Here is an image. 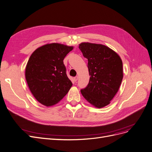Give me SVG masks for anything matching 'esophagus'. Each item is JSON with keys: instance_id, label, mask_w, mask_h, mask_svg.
<instances>
[{"instance_id": "obj_1", "label": "esophagus", "mask_w": 152, "mask_h": 152, "mask_svg": "<svg viewBox=\"0 0 152 152\" xmlns=\"http://www.w3.org/2000/svg\"><path fill=\"white\" fill-rule=\"evenodd\" d=\"M77 80H78V77H75L74 78V80L75 82H77Z\"/></svg>"}]
</instances>
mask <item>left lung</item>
<instances>
[{"mask_svg": "<svg viewBox=\"0 0 152 152\" xmlns=\"http://www.w3.org/2000/svg\"><path fill=\"white\" fill-rule=\"evenodd\" d=\"M83 56L88 60L90 80L82 95L97 108L107 106L118 92L123 78L121 57L108 46L83 42L79 44Z\"/></svg>", "mask_w": 152, "mask_h": 152, "instance_id": "left-lung-1", "label": "left lung"}]
</instances>
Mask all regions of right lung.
<instances>
[{"label": "right lung", "mask_w": 152, "mask_h": 152, "mask_svg": "<svg viewBox=\"0 0 152 152\" xmlns=\"http://www.w3.org/2000/svg\"><path fill=\"white\" fill-rule=\"evenodd\" d=\"M74 48L58 43L41 46L31 54L25 70V77L34 98L50 107L58 103L72 86L66 74L64 60Z\"/></svg>", "instance_id": "1"}]
</instances>
